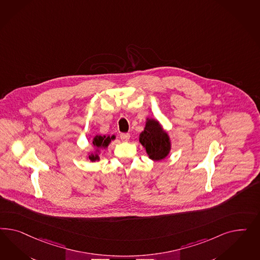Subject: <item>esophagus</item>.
Here are the masks:
<instances>
[{"mask_svg":"<svg viewBox=\"0 0 260 260\" xmlns=\"http://www.w3.org/2000/svg\"><path fill=\"white\" fill-rule=\"evenodd\" d=\"M129 137H131V135L129 134H120V138H121V140L124 142H127L129 140Z\"/></svg>","mask_w":260,"mask_h":260,"instance_id":"esophagus-1","label":"esophagus"}]
</instances>
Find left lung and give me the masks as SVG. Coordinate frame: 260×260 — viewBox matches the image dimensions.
Wrapping results in <instances>:
<instances>
[{
	"instance_id": "left-lung-1",
	"label": "left lung",
	"mask_w": 260,
	"mask_h": 260,
	"mask_svg": "<svg viewBox=\"0 0 260 260\" xmlns=\"http://www.w3.org/2000/svg\"><path fill=\"white\" fill-rule=\"evenodd\" d=\"M139 141L146 148L147 153L152 160H162L169 154L171 143L168 134L163 132L155 120H148L144 132L140 134Z\"/></svg>"
}]
</instances>
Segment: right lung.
Listing matches in <instances>:
<instances>
[{"instance_id":"obj_1","label":"right lung","mask_w":260,"mask_h":260,"mask_svg":"<svg viewBox=\"0 0 260 260\" xmlns=\"http://www.w3.org/2000/svg\"><path fill=\"white\" fill-rule=\"evenodd\" d=\"M115 137H114V135L113 136H101V135H97V136H95L94 139H93V146H94L95 148H97V149H100V148H106V147H108V145H109V143H110L111 140H113ZM88 158L91 160V161H95V160H98L99 157H98V155L96 154V155H89Z\"/></svg>"}]
</instances>
